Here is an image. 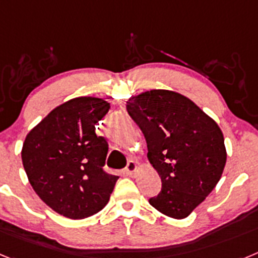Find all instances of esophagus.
Instances as JSON below:
<instances>
[{
  "instance_id": "esophagus-1",
  "label": "esophagus",
  "mask_w": 258,
  "mask_h": 258,
  "mask_svg": "<svg viewBox=\"0 0 258 258\" xmlns=\"http://www.w3.org/2000/svg\"><path fill=\"white\" fill-rule=\"evenodd\" d=\"M137 170V164L134 160H129L126 164V168H125V172L127 173L129 175H134Z\"/></svg>"
}]
</instances>
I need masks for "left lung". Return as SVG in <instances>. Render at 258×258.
I'll use <instances>...</instances> for the list:
<instances>
[{
  "label": "left lung",
  "mask_w": 258,
  "mask_h": 258,
  "mask_svg": "<svg viewBox=\"0 0 258 258\" xmlns=\"http://www.w3.org/2000/svg\"><path fill=\"white\" fill-rule=\"evenodd\" d=\"M126 109L142 131L147 157L161 178V191L150 198V204L169 217H187L222 175V132L188 98L169 90L131 98Z\"/></svg>",
  "instance_id": "obj_1"
}]
</instances>
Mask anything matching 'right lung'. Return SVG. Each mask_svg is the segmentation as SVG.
<instances>
[{
  "label": "right lung",
  "instance_id": "add662e5",
  "mask_svg": "<svg viewBox=\"0 0 258 258\" xmlns=\"http://www.w3.org/2000/svg\"><path fill=\"white\" fill-rule=\"evenodd\" d=\"M109 104L75 98L54 108L23 143L22 160L29 183L52 211L81 220L104 208L117 175L104 170L108 143L95 124Z\"/></svg>",
  "mask_w": 258,
  "mask_h": 258
}]
</instances>
